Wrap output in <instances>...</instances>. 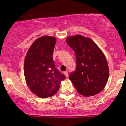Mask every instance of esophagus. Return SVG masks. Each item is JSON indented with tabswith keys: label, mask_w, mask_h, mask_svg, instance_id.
Listing matches in <instances>:
<instances>
[{
	"label": "esophagus",
	"mask_w": 126,
	"mask_h": 126,
	"mask_svg": "<svg viewBox=\"0 0 126 126\" xmlns=\"http://www.w3.org/2000/svg\"><path fill=\"white\" fill-rule=\"evenodd\" d=\"M63 73H64V75H65V76H66V77H68V72L65 71V72H63Z\"/></svg>",
	"instance_id": "esophagus-1"
}]
</instances>
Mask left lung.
I'll list each match as a JSON object with an SVG mask.
<instances>
[{"label":"left lung","mask_w":126,"mask_h":126,"mask_svg":"<svg viewBox=\"0 0 126 126\" xmlns=\"http://www.w3.org/2000/svg\"><path fill=\"white\" fill-rule=\"evenodd\" d=\"M66 43L75 51L76 68L70 80L82 95L92 96L102 91L108 81L109 69L102 51L92 39L81 35L69 36Z\"/></svg>","instance_id":"left-lung-1"}]
</instances>
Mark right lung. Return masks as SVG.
Instances as JSON below:
<instances>
[{"label": "right lung", "instance_id": "obj_1", "mask_svg": "<svg viewBox=\"0 0 126 126\" xmlns=\"http://www.w3.org/2000/svg\"><path fill=\"white\" fill-rule=\"evenodd\" d=\"M56 38L43 36L34 41L27 51L24 63V75L31 91L41 98L56 94L60 83L66 79L55 67L53 53Z\"/></svg>", "mask_w": 126, "mask_h": 126}]
</instances>
